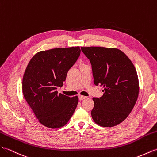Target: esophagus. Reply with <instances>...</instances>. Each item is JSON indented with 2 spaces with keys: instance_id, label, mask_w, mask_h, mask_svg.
<instances>
[{
  "instance_id": "esophagus-1",
  "label": "esophagus",
  "mask_w": 157,
  "mask_h": 157,
  "mask_svg": "<svg viewBox=\"0 0 157 157\" xmlns=\"http://www.w3.org/2000/svg\"><path fill=\"white\" fill-rule=\"evenodd\" d=\"M78 98H79V100H83V99H86V96H83V95H79L78 96Z\"/></svg>"
}]
</instances>
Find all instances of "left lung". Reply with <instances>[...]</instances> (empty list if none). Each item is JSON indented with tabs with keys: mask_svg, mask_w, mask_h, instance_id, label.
<instances>
[{
	"mask_svg": "<svg viewBox=\"0 0 157 157\" xmlns=\"http://www.w3.org/2000/svg\"><path fill=\"white\" fill-rule=\"evenodd\" d=\"M92 67L94 84L103 86V95L93 97L91 116L102 127H113L126 120L139 94V81L130 59L116 48L81 47Z\"/></svg>",
	"mask_w": 157,
	"mask_h": 157,
	"instance_id": "left-lung-1",
	"label": "left lung"
}]
</instances>
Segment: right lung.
Instances as JSON below:
<instances>
[{
    "instance_id": "obj_1",
    "label": "right lung",
    "mask_w": 157,
    "mask_h": 157,
    "mask_svg": "<svg viewBox=\"0 0 157 157\" xmlns=\"http://www.w3.org/2000/svg\"><path fill=\"white\" fill-rule=\"evenodd\" d=\"M81 54L79 46L58 48L35 54L24 72L22 90L39 122L52 129L64 126L74 113L78 96L58 93Z\"/></svg>"
}]
</instances>
